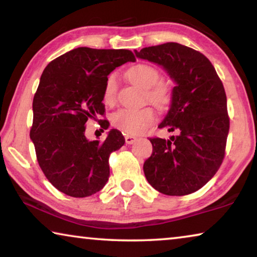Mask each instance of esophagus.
Masks as SVG:
<instances>
[{
  "label": "esophagus",
  "instance_id": "obj_1",
  "mask_svg": "<svg viewBox=\"0 0 257 257\" xmlns=\"http://www.w3.org/2000/svg\"><path fill=\"white\" fill-rule=\"evenodd\" d=\"M137 137L136 136H133V135H125L124 136V141L127 144H133V143L136 142Z\"/></svg>",
  "mask_w": 257,
  "mask_h": 257
}]
</instances>
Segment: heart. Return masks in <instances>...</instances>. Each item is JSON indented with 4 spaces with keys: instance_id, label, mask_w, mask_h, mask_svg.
<instances>
[{
    "instance_id": "1",
    "label": "heart",
    "mask_w": 257,
    "mask_h": 257,
    "mask_svg": "<svg viewBox=\"0 0 257 257\" xmlns=\"http://www.w3.org/2000/svg\"><path fill=\"white\" fill-rule=\"evenodd\" d=\"M128 79L144 88L146 98L160 108L167 107L171 102V88L169 84L160 79V72L155 67L147 63H137L127 70ZM118 93V76L110 73L103 89V102L106 105L114 104ZM156 114L153 107L120 108L111 116V123L114 128L128 135L145 133L155 122Z\"/></svg>"
}]
</instances>
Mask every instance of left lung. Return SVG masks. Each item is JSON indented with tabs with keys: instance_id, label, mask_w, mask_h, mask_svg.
Here are the masks:
<instances>
[{
	"instance_id": "obj_1",
	"label": "left lung",
	"mask_w": 257,
	"mask_h": 257,
	"mask_svg": "<svg viewBox=\"0 0 257 257\" xmlns=\"http://www.w3.org/2000/svg\"><path fill=\"white\" fill-rule=\"evenodd\" d=\"M135 53L162 66L176 81L171 107L159 128L177 135L169 141L150 138L153 152L143 167L146 179L164 195L194 193L212 179L224 159L230 119L222 81L205 55L178 43Z\"/></svg>"
}]
</instances>
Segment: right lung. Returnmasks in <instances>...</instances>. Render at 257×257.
<instances>
[{"instance_id":"add662e5","label":"right lung","mask_w":257,"mask_h":257,"mask_svg":"<svg viewBox=\"0 0 257 257\" xmlns=\"http://www.w3.org/2000/svg\"><path fill=\"white\" fill-rule=\"evenodd\" d=\"M136 61L129 50L78 47L51 61L33 101L30 138L43 173L61 193L87 197L110 177L108 158L124 144L119 130L104 141H88L85 123L105 115L104 84L116 67ZM106 129L108 121L99 119Z\"/></svg>"}]
</instances>
